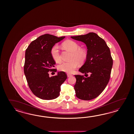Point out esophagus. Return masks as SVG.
<instances>
[{
  "label": "esophagus",
  "instance_id": "1",
  "mask_svg": "<svg viewBox=\"0 0 134 134\" xmlns=\"http://www.w3.org/2000/svg\"><path fill=\"white\" fill-rule=\"evenodd\" d=\"M67 75H68V77H72V75L71 74H67Z\"/></svg>",
  "mask_w": 134,
  "mask_h": 134
}]
</instances>
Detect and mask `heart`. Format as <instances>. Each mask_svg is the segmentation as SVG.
Returning <instances> with one entry per match:
<instances>
[{"label":"heart","instance_id":"heart-1","mask_svg":"<svg viewBox=\"0 0 134 134\" xmlns=\"http://www.w3.org/2000/svg\"><path fill=\"white\" fill-rule=\"evenodd\" d=\"M62 46L65 48L72 52L70 59L69 62H64L58 66V68L60 71L71 73L75 70L80 63H84L87 58V52L85 49L79 48V45L72 40H66L63 42ZM51 55L53 59L56 63L61 61L59 47L54 45L51 49Z\"/></svg>","mask_w":134,"mask_h":134}]
</instances>
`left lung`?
I'll return each mask as SVG.
<instances>
[{
  "mask_svg": "<svg viewBox=\"0 0 134 134\" xmlns=\"http://www.w3.org/2000/svg\"><path fill=\"white\" fill-rule=\"evenodd\" d=\"M71 38L85 43L88 49L85 62L79 69L86 77L75 75L76 96L81 100L93 99L103 91L110 80L113 64L110 50L105 41L94 32ZM87 74H90L88 77Z\"/></svg>",
  "mask_w": 134,
  "mask_h": 134,
  "instance_id": "obj_1",
  "label": "left lung"
}]
</instances>
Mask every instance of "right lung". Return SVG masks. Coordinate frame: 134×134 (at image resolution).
I'll return each mask as SVG.
<instances>
[{
  "label": "right lung",
  "instance_id": "obj_1",
  "mask_svg": "<svg viewBox=\"0 0 134 134\" xmlns=\"http://www.w3.org/2000/svg\"><path fill=\"white\" fill-rule=\"evenodd\" d=\"M65 36L57 37L51 34L40 36L31 42L26 50L24 72L29 87L34 94L43 100L54 99L59 96L60 86L67 79L65 72L49 77V71L57 72L55 62L51 49Z\"/></svg>",
  "mask_w": 134,
  "mask_h": 134
}]
</instances>
